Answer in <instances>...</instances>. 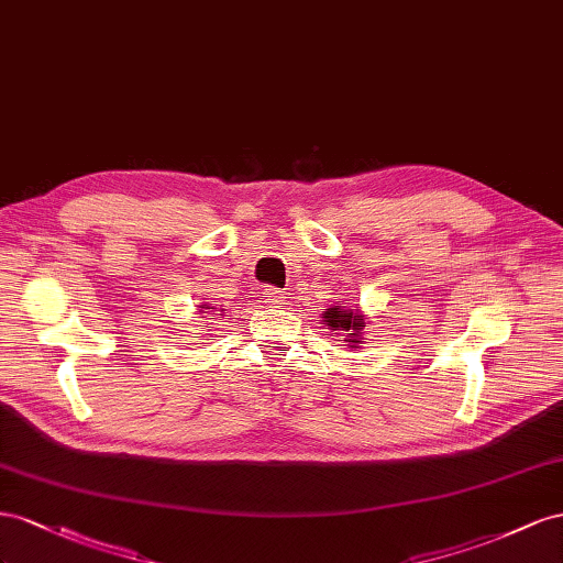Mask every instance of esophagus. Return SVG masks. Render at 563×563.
Wrapping results in <instances>:
<instances>
[{"label": "esophagus", "mask_w": 563, "mask_h": 563, "mask_svg": "<svg viewBox=\"0 0 563 563\" xmlns=\"http://www.w3.org/2000/svg\"><path fill=\"white\" fill-rule=\"evenodd\" d=\"M262 297H264L266 303H271V307H278V303L285 301L283 290H278V287H266V290L262 292Z\"/></svg>", "instance_id": "1"}]
</instances>
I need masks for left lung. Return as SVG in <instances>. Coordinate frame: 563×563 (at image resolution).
I'll list each match as a JSON object with an SVG mask.
<instances>
[{"label": "left lung", "instance_id": "left-lung-1", "mask_svg": "<svg viewBox=\"0 0 563 563\" xmlns=\"http://www.w3.org/2000/svg\"><path fill=\"white\" fill-rule=\"evenodd\" d=\"M323 318H325V323L330 325V328H334V330H347L353 329V336H358V332L365 328V323H363V316H358V311H342V309H328L325 313H323ZM353 344H356L358 340H351Z\"/></svg>", "mask_w": 563, "mask_h": 563}]
</instances>
